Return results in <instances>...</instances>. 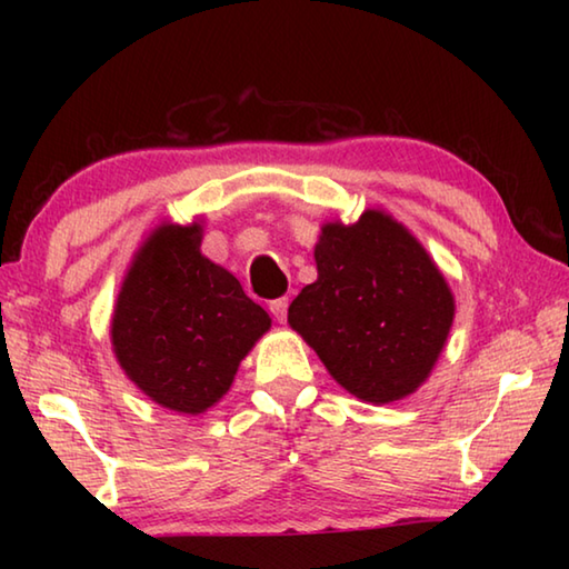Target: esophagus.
Here are the masks:
<instances>
[{
	"label": "esophagus",
	"instance_id": "1",
	"mask_svg": "<svg viewBox=\"0 0 569 569\" xmlns=\"http://www.w3.org/2000/svg\"><path fill=\"white\" fill-rule=\"evenodd\" d=\"M268 308H271L273 319L283 323L286 321V313H288V298H276V301L268 303Z\"/></svg>",
	"mask_w": 569,
	"mask_h": 569
}]
</instances>
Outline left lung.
Here are the masks:
<instances>
[{
  "label": "left lung",
  "mask_w": 569,
  "mask_h": 569,
  "mask_svg": "<svg viewBox=\"0 0 569 569\" xmlns=\"http://www.w3.org/2000/svg\"><path fill=\"white\" fill-rule=\"evenodd\" d=\"M313 256L319 281L293 298L291 329L353 397L403 399L445 349L455 319L445 276L419 240L379 210L353 226H326Z\"/></svg>",
  "instance_id": "left-lung-1"
}]
</instances>
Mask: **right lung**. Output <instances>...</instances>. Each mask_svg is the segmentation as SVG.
Segmentation results:
<instances>
[{
  "label": "right lung",
  "mask_w": 569,
  "mask_h": 569,
  "mask_svg": "<svg viewBox=\"0 0 569 569\" xmlns=\"http://www.w3.org/2000/svg\"><path fill=\"white\" fill-rule=\"evenodd\" d=\"M271 329L238 278L200 253L198 226H160L124 278L112 346L152 401L200 413L223 397L238 363Z\"/></svg>",
  "instance_id": "add662e5"
}]
</instances>
